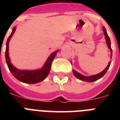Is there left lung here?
Returning a JSON list of instances; mask_svg holds the SVG:
<instances>
[{
	"label": "left lung",
	"mask_w": 120,
	"mask_h": 120,
	"mask_svg": "<svg viewBox=\"0 0 120 120\" xmlns=\"http://www.w3.org/2000/svg\"><path fill=\"white\" fill-rule=\"evenodd\" d=\"M103 32H104L105 37V39H106V44L108 45V47L109 48V49L110 50V52H111V56L110 57L112 58V47H111V41H110V39L109 38V37L108 35V34L106 32V29L105 27H103ZM110 64H111V61L109 62L108 64V66L106 67V68L103 70V71H101V73L97 74V75H91V76H90V77H86V76H84V75L80 74V73H78L77 71H76L75 70H73V73L74 74L75 77H77V79H79V80H82V81H85V82H95L96 80H98V79H101V77H103L105 75V74L106 73V71L108 70V69L109 68L110 66Z\"/></svg>",
	"instance_id": "left-lung-1"
}]
</instances>
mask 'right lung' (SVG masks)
Here are the masks:
<instances>
[{"label": "right lung", "mask_w": 120, "mask_h": 120, "mask_svg": "<svg viewBox=\"0 0 120 120\" xmlns=\"http://www.w3.org/2000/svg\"><path fill=\"white\" fill-rule=\"evenodd\" d=\"M16 30V27H14L12 29V32L10 36L8 37L6 43V50H5V60L6 63L8 66V69L10 70V72L20 82L25 83L34 84L37 83L39 82L45 80L49 75L50 70L51 68V65L53 60L54 59L56 55V52H53L49 56L48 59L47 60L45 64L41 68L35 70H20L16 68L10 62V58L8 56V43L10 41V38L12 37L13 34Z\"/></svg>", "instance_id": "1"}]
</instances>
